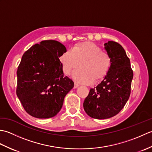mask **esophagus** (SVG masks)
Here are the masks:
<instances>
[{"label":"esophagus","instance_id":"1","mask_svg":"<svg viewBox=\"0 0 152 152\" xmlns=\"http://www.w3.org/2000/svg\"><path fill=\"white\" fill-rule=\"evenodd\" d=\"M80 85L78 84V83H74V88H78V87Z\"/></svg>","mask_w":152,"mask_h":152}]
</instances>
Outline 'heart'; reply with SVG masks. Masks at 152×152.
Returning a JSON list of instances; mask_svg holds the SVG:
<instances>
[{
  "instance_id": "heart-1",
  "label": "heart",
  "mask_w": 152,
  "mask_h": 152,
  "mask_svg": "<svg viewBox=\"0 0 152 152\" xmlns=\"http://www.w3.org/2000/svg\"><path fill=\"white\" fill-rule=\"evenodd\" d=\"M59 59L63 72L67 75L80 64V69L74 72L72 77L76 81L87 84L104 78L112 64L110 55L90 42L76 44L70 51H64Z\"/></svg>"
}]
</instances>
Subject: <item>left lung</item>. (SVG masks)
<instances>
[{
	"label": "left lung",
	"instance_id": "obj_1",
	"mask_svg": "<svg viewBox=\"0 0 152 152\" xmlns=\"http://www.w3.org/2000/svg\"><path fill=\"white\" fill-rule=\"evenodd\" d=\"M104 48L112 59L110 69L83 102L87 114L99 119L112 118L121 110L129 98L133 78L130 59L121 45L108 41Z\"/></svg>",
	"mask_w": 152,
	"mask_h": 152
}]
</instances>
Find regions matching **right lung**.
I'll return each instance as SVG.
<instances>
[{"label": "right lung", "instance_id": "1", "mask_svg": "<svg viewBox=\"0 0 152 152\" xmlns=\"http://www.w3.org/2000/svg\"><path fill=\"white\" fill-rule=\"evenodd\" d=\"M66 51L56 40H43L23 55L17 70L16 94L23 107L34 118L57 114L74 83L64 76L59 57Z\"/></svg>", "mask_w": 152, "mask_h": 152}]
</instances>
